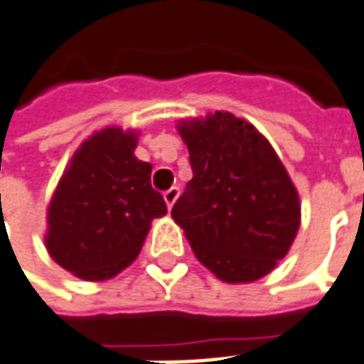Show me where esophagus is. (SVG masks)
Segmentation results:
<instances>
[{
  "label": "esophagus",
  "mask_w": 364,
  "mask_h": 364,
  "mask_svg": "<svg viewBox=\"0 0 364 364\" xmlns=\"http://www.w3.org/2000/svg\"><path fill=\"white\" fill-rule=\"evenodd\" d=\"M179 197V187H171V189H167L164 193V199H165V205L171 208L175 205V200Z\"/></svg>",
  "instance_id": "34e87169"
}]
</instances>
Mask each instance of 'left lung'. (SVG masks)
I'll use <instances>...</instances> for the list:
<instances>
[{
  "label": "left lung",
  "instance_id": "left-lung-1",
  "mask_svg": "<svg viewBox=\"0 0 364 364\" xmlns=\"http://www.w3.org/2000/svg\"><path fill=\"white\" fill-rule=\"evenodd\" d=\"M193 179L171 217L218 279L248 284L288 254L301 205L286 167L252 124L230 112L179 122Z\"/></svg>",
  "mask_w": 364,
  "mask_h": 364
}]
</instances>
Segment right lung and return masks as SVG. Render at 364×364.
Masks as SVG:
<instances>
[{
	"instance_id": "obj_1",
	"label": "right lung",
	"mask_w": 364,
	"mask_h": 364,
	"mask_svg": "<svg viewBox=\"0 0 364 364\" xmlns=\"http://www.w3.org/2000/svg\"><path fill=\"white\" fill-rule=\"evenodd\" d=\"M136 132L104 128L76 149L53 193L45 246L80 279L114 278L138 258L154 218L167 213L151 165L134 156Z\"/></svg>"
}]
</instances>
